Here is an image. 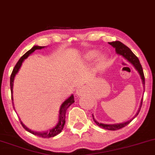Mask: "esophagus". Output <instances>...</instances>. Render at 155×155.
Wrapping results in <instances>:
<instances>
[{
    "mask_svg": "<svg viewBox=\"0 0 155 155\" xmlns=\"http://www.w3.org/2000/svg\"><path fill=\"white\" fill-rule=\"evenodd\" d=\"M85 92H86V89L84 88V87H79V88L77 89V90H76V94H77L78 96H81L82 94H84Z\"/></svg>",
    "mask_w": 155,
    "mask_h": 155,
    "instance_id": "esophagus-1",
    "label": "esophagus"
}]
</instances>
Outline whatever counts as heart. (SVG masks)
I'll return each instance as SVG.
<instances>
[{"label": "heart", "mask_w": 155, "mask_h": 155, "mask_svg": "<svg viewBox=\"0 0 155 155\" xmlns=\"http://www.w3.org/2000/svg\"><path fill=\"white\" fill-rule=\"evenodd\" d=\"M98 52L97 51V50H90V51L88 52V53L84 55V58L87 60H92L93 58H96ZM100 60H101V61H104L105 58H102Z\"/></svg>", "instance_id": "1"}]
</instances>
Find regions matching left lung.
<instances>
[{
	"instance_id": "8db88e82",
	"label": "left lung",
	"mask_w": 155,
	"mask_h": 155,
	"mask_svg": "<svg viewBox=\"0 0 155 155\" xmlns=\"http://www.w3.org/2000/svg\"><path fill=\"white\" fill-rule=\"evenodd\" d=\"M109 44L110 45L113 46V48H115V51L116 53L118 54V55H122L123 57L125 58L128 61H129L130 63H131L132 65L134 66V68L137 69V71L139 72V74H140L141 79L142 80V83L143 84V87H144V84H145V79H144V75H143V69H142V66H141L140 62H139V60L138 58L134 55L133 52L131 51V50L128 48L127 46L125 45L124 44H123L122 42H120V41H114V42H109ZM142 102H143V98L141 99V104L140 106H139V110H138L137 114L134 115V117H133V118H131V120L126 121V122L124 123H121V124H101V123H99L94 118V116H93V120H94L95 124L97 125L98 126L101 127L102 128H105V129L107 130H110V131H115V130H118L120 128H122L125 127L126 126H127L128 124L131 122L132 120L134 118H135L137 116L138 114H139V111H140L141 105H142Z\"/></svg>"
}]
</instances>
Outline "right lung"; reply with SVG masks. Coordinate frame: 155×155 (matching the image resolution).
Masks as SVG:
<instances>
[{"label": "right lung", "instance_id": "obj_1", "mask_svg": "<svg viewBox=\"0 0 155 155\" xmlns=\"http://www.w3.org/2000/svg\"><path fill=\"white\" fill-rule=\"evenodd\" d=\"M45 48V46H34L31 50H29V51H27L23 56L21 57V58L18 60V61L17 62V63L16 64V66H14V69H13V71L12 73V75H11V78H10V86H11V91H12V94L13 93V85H14V77L16 76V74H17L18 70H19L20 67H21L22 63H23L24 60L26 59L29 56L30 54H31L33 52L35 51L36 50H40L42 48ZM12 101H13V97L12 94ZM74 102V95L71 94L69 97L66 100H65L64 102H63V104L61 106V108H60V111H59V120L58 123L55 127H53L51 129L48 130L47 131H43V132H37V131H31V130L29 129L27 126H24V124L21 121V124L23 126V128L25 130H27L28 132L29 133L34 134L35 136H37L39 137H42V138H51L55 137V136L58 135V134L61 133L62 131L63 126H64L65 123H66V113L67 109H68V107L71 105H72L73 103ZM13 106H14V102H13Z\"/></svg>", "mask_w": 155, "mask_h": 155}]
</instances>
